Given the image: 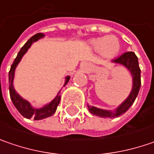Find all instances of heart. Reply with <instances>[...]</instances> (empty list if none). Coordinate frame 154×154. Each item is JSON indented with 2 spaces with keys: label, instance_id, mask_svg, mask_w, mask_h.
I'll return each instance as SVG.
<instances>
[{
  "label": "heart",
  "instance_id": "obj_1",
  "mask_svg": "<svg viewBox=\"0 0 154 154\" xmlns=\"http://www.w3.org/2000/svg\"><path fill=\"white\" fill-rule=\"evenodd\" d=\"M91 45L96 50H100L105 57H115L120 50V43L116 36L98 38L91 40Z\"/></svg>",
  "mask_w": 154,
  "mask_h": 154
}]
</instances>
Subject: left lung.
I'll list each match as a JSON object with an SVG mask.
<instances>
[{"instance_id": "8db88e82", "label": "left lung", "mask_w": 154, "mask_h": 154, "mask_svg": "<svg viewBox=\"0 0 154 154\" xmlns=\"http://www.w3.org/2000/svg\"><path fill=\"white\" fill-rule=\"evenodd\" d=\"M113 62L123 64L124 66H126L129 70L131 74L133 75V90L131 91L129 97L124 101V103H122L117 108L116 112L103 110V109H97L95 107H90L88 105V108H89L90 113L92 115L97 116L105 117V118H107V117L115 118V117L122 116L126 111L128 110V109L132 106V104L134 103V102L135 101V99L137 97L140 89V84H141L140 69L139 66L138 57L134 52L127 51V52L123 53L122 56L114 59Z\"/></svg>"}]
</instances>
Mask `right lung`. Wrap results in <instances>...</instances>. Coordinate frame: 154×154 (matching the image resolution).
<instances>
[{
	"label": "right lung",
	"instance_id": "obj_1",
	"mask_svg": "<svg viewBox=\"0 0 154 154\" xmlns=\"http://www.w3.org/2000/svg\"><path fill=\"white\" fill-rule=\"evenodd\" d=\"M42 37H44L43 33H40V32L37 33V34L33 35L26 43L23 46L21 47L20 51H19V53H18L17 57H15V59H14L13 64L11 65L10 70L8 72L9 93H10L11 100H12L14 105L15 106L17 110L20 113V115L23 116L24 117H26V118H27V119H30V118L32 117V118H34V120H42V119H45L46 117H49L51 116H52L56 112V110H57V106H58L59 102H60V95H59L60 92H59L57 95V97H55L51 102L50 103L45 105L42 109H33V108L31 107L30 103L27 101L22 99L21 97L17 94L16 91L14 89V86H13V80H14V70L16 68L17 64H19V62L20 61L22 56L26 52V51L28 50V48L30 47L31 45L32 44V42L36 41V40L39 39V38H41ZM69 79H70V77H66L65 84L68 83Z\"/></svg>",
	"mask_w": 154,
	"mask_h": 154
}]
</instances>
